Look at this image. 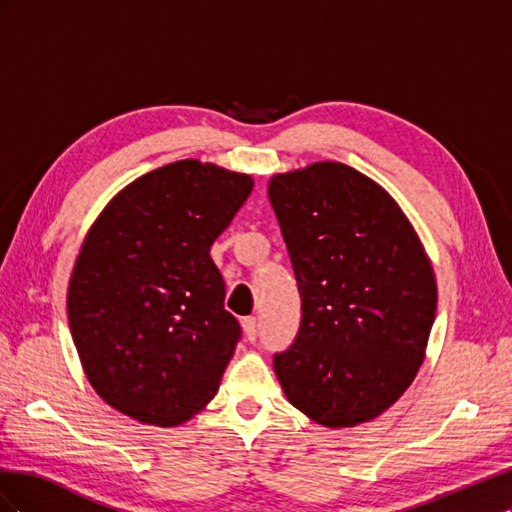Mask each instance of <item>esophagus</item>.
Masks as SVG:
<instances>
[{
    "label": "esophagus",
    "instance_id": "34e87169",
    "mask_svg": "<svg viewBox=\"0 0 512 512\" xmlns=\"http://www.w3.org/2000/svg\"><path fill=\"white\" fill-rule=\"evenodd\" d=\"M241 327H243V335L250 339V342H254L256 339V335H258V322H256V318H243V322H241Z\"/></svg>",
    "mask_w": 512,
    "mask_h": 512
}]
</instances>
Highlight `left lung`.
Returning <instances> with one entry per match:
<instances>
[{"instance_id": "left-lung-1", "label": "left lung", "mask_w": 512, "mask_h": 512, "mask_svg": "<svg viewBox=\"0 0 512 512\" xmlns=\"http://www.w3.org/2000/svg\"><path fill=\"white\" fill-rule=\"evenodd\" d=\"M267 192L303 309L275 376L318 425L374 421L425 361L438 305L425 247L397 200L342 162L277 173Z\"/></svg>"}]
</instances>
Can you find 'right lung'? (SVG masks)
Masks as SVG:
<instances>
[{
	"label": "right lung",
	"mask_w": 512,
	"mask_h": 512,
	"mask_svg": "<svg viewBox=\"0 0 512 512\" xmlns=\"http://www.w3.org/2000/svg\"><path fill=\"white\" fill-rule=\"evenodd\" d=\"M254 179L200 160L138 177L87 230L68 284L85 376L117 412L177 427L220 389L241 337L211 245Z\"/></svg>",
	"instance_id": "1"
}]
</instances>
